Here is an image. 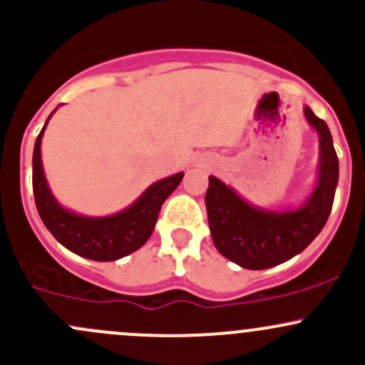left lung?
<instances>
[{
  "label": "left lung",
  "instance_id": "1",
  "mask_svg": "<svg viewBox=\"0 0 365 365\" xmlns=\"http://www.w3.org/2000/svg\"><path fill=\"white\" fill-rule=\"evenodd\" d=\"M303 114L319 135V173L312 194L298 207L263 210L210 176L206 211L211 237L220 253L247 270L280 265L299 255L329 218L339 176L338 155L326 121L308 106L303 107Z\"/></svg>",
  "mask_w": 365,
  "mask_h": 365
}]
</instances>
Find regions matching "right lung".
I'll use <instances>...</instances> for the list:
<instances>
[{"instance_id": "add662e5", "label": "right lung", "mask_w": 365, "mask_h": 365, "mask_svg": "<svg viewBox=\"0 0 365 365\" xmlns=\"http://www.w3.org/2000/svg\"><path fill=\"white\" fill-rule=\"evenodd\" d=\"M51 114L36 138L33 154L34 201L45 227L63 247L95 262H114L140 250L149 241L163 202L180 185L183 173L152 183L137 201L115 215L85 216L74 213L55 199L43 170L41 140Z\"/></svg>"}]
</instances>
